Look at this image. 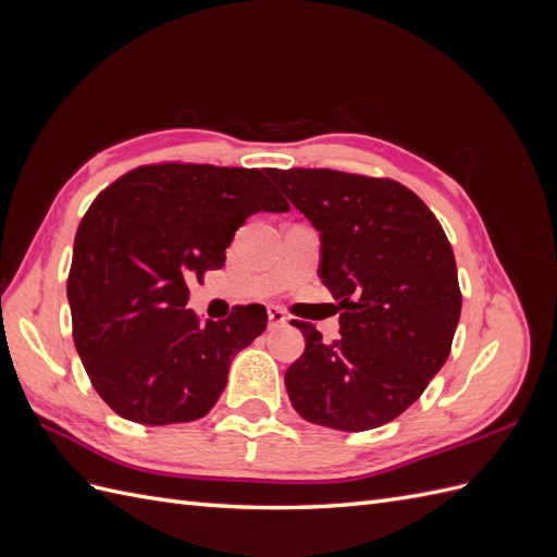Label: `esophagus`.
I'll return each instance as SVG.
<instances>
[{"instance_id": "esophagus-1", "label": "esophagus", "mask_w": 557, "mask_h": 557, "mask_svg": "<svg viewBox=\"0 0 557 557\" xmlns=\"http://www.w3.org/2000/svg\"><path fill=\"white\" fill-rule=\"evenodd\" d=\"M267 315H269V327H281L288 323V315L281 307H267Z\"/></svg>"}]
</instances>
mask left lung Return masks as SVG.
<instances>
[{
    "label": "left lung",
    "mask_w": 557,
    "mask_h": 557,
    "mask_svg": "<svg viewBox=\"0 0 557 557\" xmlns=\"http://www.w3.org/2000/svg\"><path fill=\"white\" fill-rule=\"evenodd\" d=\"M320 232L318 274L339 301L342 336L307 348L285 372L309 423L364 432L391 423L448 360L462 295L453 248L434 213L391 178L334 170H269Z\"/></svg>",
    "instance_id": "obj_1"
}]
</instances>
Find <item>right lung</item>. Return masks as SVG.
Returning a JSON list of instances; mask_svg holds the SVG:
<instances>
[{
	"mask_svg": "<svg viewBox=\"0 0 557 557\" xmlns=\"http://www.w3.org/2000/svg\"><path fill=\"white\" fill-rule=\"evenodd\" d=\"M264 172L148 164L99 193L83 215L66 278L78 358L109 407L132 423L207 416L230 364L267 327L262 305L199 318L188 283L225 264L246 218L288 211Z\"/></svg>",
	"mask_w": 557,
	"mask_h": 557,
	"instance_id": "1",
	"label": "right lung"
}]
</instances>
